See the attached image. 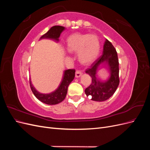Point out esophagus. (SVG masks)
<instances>
[{"label": "esophagus", "instance_id": "esophagus-1", "mask_svg": "<svg viewBox=\"0 0 150 150\" xmlns=\"http://www.w3.org/2000/svg\"><path fill=\"white\" fill-rule=\"evenodd\" d=\"M82 75V72H81V71H77L76 72V78H79V77Z\"/></svg>", "mask_w": 150, "mask_h": 150}]
</instances>
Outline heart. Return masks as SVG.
I'll use <instances>...</instances> for the list:
<instances>
[{
  "label": "heart",
  "instance_id": "obj_1",
  "mask_svg": "<svg viewBox=\"0 0 150 150\" xmlns=\"http://www.w3.org/2000/svg\"><path fill=\"white\" fill-rule=\"evenodd\" d=\"M66 49L69 52H76L79 62L89 65L96 59L100 52V42L96 35L76 33L66 40Z\"/></svg>",
  "mask_w": 150,
  "mask_h": 150
}]
</instances>
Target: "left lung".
<instances>
[{"label":"left lung","instance_id":"1","mask_svg":"<svg viewBox=\"0 0 150 150\" xmlns=\"http://www.w3.org/2000/svg\"><path fill=\"white\" fill-rule=\"evenodd\" d=\"M100 65H106L110 74L104 81L99 79L97 74ZM86 73L91 77L92 82L85 89V93L93 101H104L114 94L120 83L119 61L115 48L108 39L104 43L103 54L86 71Z\"/></svg>","mask_w":150,"mask_h":150}]
</instances>
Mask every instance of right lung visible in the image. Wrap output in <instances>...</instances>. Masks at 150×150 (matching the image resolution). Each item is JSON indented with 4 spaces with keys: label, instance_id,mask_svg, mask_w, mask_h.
Returning <instances> with one entry per match:
<instances>
[{
    "label": "right lung",
    "instance_id": "obj_1",
    "mask_svg": "<svg viewBox=\"0 0 150 150\" xmlns=\"http://www.w3.org/2000/svg\"><path fill=\"white\" fill-rule=\"evenodd\" d=\"M65 30V28L60 25H54L50 29L47 33L42 35L40 39H49L55 40L57 42H59V38L60 37L62 31ZM75 76L74 69H67L64 71L62 81L58 88L54 91L49 94L40 93L35 89L34 86L32 84L30 79V86L32 91L34 93V96L37 98L39 101L41 102L49 104V105H54L60 103L65 99L67 93V88L69 84L74 79Z\"/></svg>",
    "mask_w": 150,
    "mask_h": 150
}]
</instances>
